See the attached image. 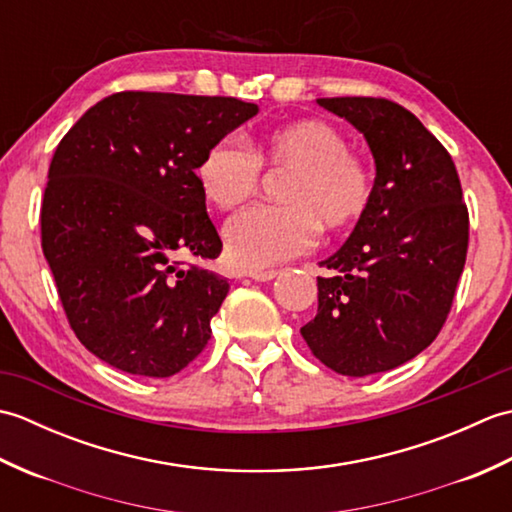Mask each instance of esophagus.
Returning a JSON list of instances; mask_svg holds the SVG:
<instances>
[{"label":"esophagus","mask_w":512,"mask_h":512,"mask_svg":"<svg viewBox=\"0 0 512 512\" xmlns=\"http://www.w3.org/2000/svg\"><path fill=\"white\" fill-rule=\"evenodd\" d=\"M277 275H279V270L270 268V270H250L246 277H250L253 281H270V279H275Z\"/></svg>","instance_id":"obj_1"}]
</instances>
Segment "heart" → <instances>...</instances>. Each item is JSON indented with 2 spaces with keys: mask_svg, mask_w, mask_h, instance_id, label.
Instances as JSON below:
<instances>
[{
  "mask_svg": "<svg viewBox=\"0 0 512 512\" xmlns=\"http://www.w3.org/2000/svg\"><path fill=\"white\" fill-rule=\"evenodd\" d=\"M262 162L292 171L281 191L286 204L253 206L224 228L231 262L262 270L306 253L321 228L343 235L363 220L374 198V171L350 151L347 138L319 118H303L270 132L255 151L222 138L204 151L198 180L206 198L228 211L248 202L262 182Z\"/></svg>",
  "mask_w": 512,
  "mask_h": 512,
  "instance_id": "obj_1",
  "label": "heart"
}]
</instances>
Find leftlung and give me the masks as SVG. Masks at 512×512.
<instances>
[{"label":"left lung","instance_id":"obj_1","mask_svg":"<svg viewBox=\"0 0 512 512\" xmlns=\"http://www.w3.org/2000/svg\"><path fill=\"white\" fill-rule=\"evenodd\" d=\"M367 140L374 198L347 242L321 262L312 354L343 376L387 372L440 334L469 248V211L449 151L405 107L372 96L317 99Z\"/></svg>","mask_w":512,"mask_h":512}]
</instances>
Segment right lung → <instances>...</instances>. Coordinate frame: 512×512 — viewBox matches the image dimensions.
<instances>
[{
  "mask_svg": "<svg viewBox=\"0 0 512 512\" xmlns=\"http://www.w3.org/2000/svg\"><path fill=\"white\" fill-rule=\"evenodd\" d=\"M259 112L233 96L116 92L54 151L41 248L70 328L127 374H178L211 339L228 281L182 255L220 257L198 169Z\"/></svg>",
  "mask_w": 512,
  "mask_h": 512,
  "instance_id": "right-lung-1",
  "label": "right lung"
}]
</instances>
